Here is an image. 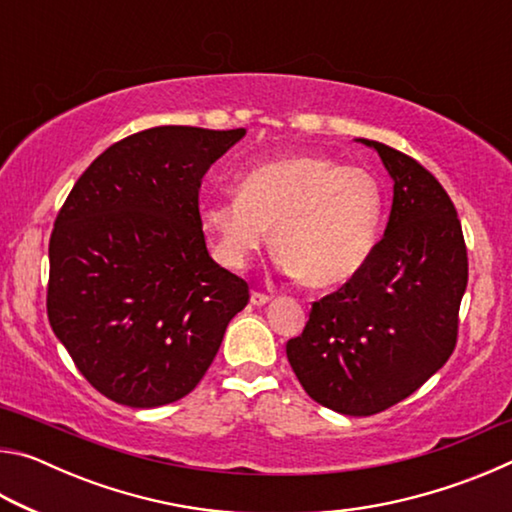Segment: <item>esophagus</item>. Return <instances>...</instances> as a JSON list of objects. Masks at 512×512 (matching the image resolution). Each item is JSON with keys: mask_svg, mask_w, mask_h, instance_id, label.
I'll use <instances>...</instances> for the list:
<instances>
[{"mask_svg": "<svg viewBox=\"0 0 512 512\" xmlns=\"http://www.w3.org/2000/svg\"><path fill=\"white\" fill-rule=\"evenodd\" d=\"M250 302H253L255 307H264V305H268V302H271V296H266V293H259V291H253V293H250Z\"/></svg>", "mask_w": 512, "mask_h": 512, "instance_id": "obj_1", "label": "esophagus"}]
</instances>
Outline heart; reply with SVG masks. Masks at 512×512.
<instances>
[{
  "mask_svg": "<svg viewBox=\"0 0 512 512\" xmlns=\"http://www.w3.org/2000/svg\"><path fill=\"white\" fill-rule=\"evenodd\" d=\"M384 192L370 171L327 155L289 153L255 164L237 180V198L201 207L216 255L244 268L273 228L277 266L316 289L350 282L377 244Z\"/></svg>",
  "mask_w": 512,
  "mask_h": 512,
  "instance_id": "heart-1",
  "label": "heart"
}]
</instances>
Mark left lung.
I'll return each instance as SVG.
<instances>
[{"instance_id": "obj_1", "label": "left lung", "mask_w": 512, "mask_h": 512, "mask_svg": "<svg viewBox=\"0 0 512 512\" xmlns=\"http://www.w3.org/2000/svg\"><path fill=\"white\" fill-rule=\"evenodd\" d=\"M357 142L393 180L391 216L368 264L311 305L287 359L311 400L361 418L418 391L454 352L467 253L443 185L409 155Z\"/></svg>"}]
</instances>
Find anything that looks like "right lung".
<instances>
[{
	"instance_id": "1",
	"label": "right lung",
	"mask_w": 512,
	"mask_h": 512,
	"mask_svg": "<svg viewBox=\"0 0 512 512\" xmlns=\"http://www.w3.org/2000/svg\"><path fill=\"white\" fill-rule=\"evenodd\" d=\"M246 128L155 126L112 144L69 192L49 241L47 314L108 400L153 409L192 393L246 307L212 259L198 189Z\"/></svg>"
}]
</instances>
